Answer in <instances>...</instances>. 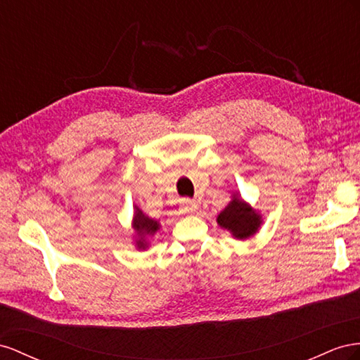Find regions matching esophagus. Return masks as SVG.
<instances>
[{"label": "esophagus", "mask_w": 360, "mask_h": 360, "mask_svg": "<svg viewBox=\"0 0 360 360\" xmlns=\"http://www.w3.org/2000/svg\"><path fill=\"white\" fill-rule=\"evenodd\" d=\"M179 211H181L182 214H193V212H196V211H198V203L194 202V200L186 199V200H184V202L181 203Z\"/></svg>", "instance_id": "1"}]
</instances>
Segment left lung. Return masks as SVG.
Instances as JSON below:
<instances>
[{
  "label": "left lung",
  "mask_w": 360,
  "mask_h": 360,
  "mask_svg": "<svg viewBox=\"0 0 360 360\" xmlns=\"http://www.w3.org/2000/svg\"><path fill=\"white\" fill-rule=\"evenodd\" d=\"M264 223L259 211L250 207V203L240 198L238 193L232 194V200L219 215L217 224L228 231L233 238L248 240L259 231Z\"/></svg>",
  "instance_id": "obj_1"
}]
</instances>
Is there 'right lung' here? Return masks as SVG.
Returning a JSON list of instances; mask_svg holds the SVG:
<instances>
[{"label": "right lung", "instance_id": "right-lung-1", "mask_svg": "<svg viewBox=\"0 0 360 360\" xmlns=\"http://www.w3.org/2000/svg\"><path fill=\"white\" fill-rule=\"evenodd\" d=\"M132 229H134V235H132V241L136 244V249L146 250L150 245V238L155 235L161 224L158 220L150 219L149 215L143 212L137 205L134 207V215H132Z\"/></svg>", "mask_w": 360, "mask_h": 360}]
</instances>
